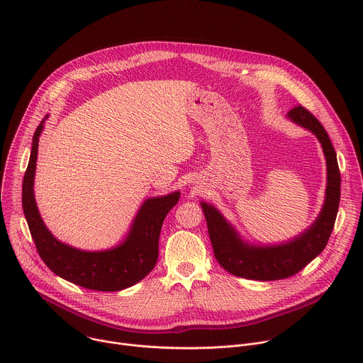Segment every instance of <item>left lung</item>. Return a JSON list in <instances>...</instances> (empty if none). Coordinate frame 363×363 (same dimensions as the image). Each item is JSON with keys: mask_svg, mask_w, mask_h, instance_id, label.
Returning a JSON list of instances; mask_svg holds the SVG:
<instances>
[{"mask_svg": "<svg viewBox=\"0 0 363 363\" xmlns=\"http://www.w3.org/2000/svg\"><path fill=\"white\" fill-rule=\"evenodd\" d=\"M286 118L313 133L322 145L326 160L325 201L319 216L306 230L276 244L245 240L217 206L201 201L217 262L224 270L238 277L270 281L296 274L323 251L335 225L340 201V172L329 135L322 123L301 106L290 111Z\"/></svg>", "mask_w": 363, "mask_h": 363, "instance_id": "obj_1", "label": "left lung"}]
</instances>
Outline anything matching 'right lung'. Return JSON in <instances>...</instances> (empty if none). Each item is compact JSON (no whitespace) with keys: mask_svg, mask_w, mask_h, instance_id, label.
Masks as SVG:
<instances>
[{"mask_svg":"<svg viewBox=\"0 0 363 363\" xmlns=\"http://www.w3.org/2000/svg\"><path fill=\"white\" fill-rule=\"evenodd\" d=\"M47 118L34 132L23 181V211L40 257L55 274L84 289L119 291L139 283L157 264L162 223L178 203L181 192L145 199L123 240L111 248L90 251L60 241L44 224L34 195L38 140Z\"/></svg>","mask_w":363,"mask_h":363,"instance_id":"right-lung-1","label":"right lung"}]
</instances>
